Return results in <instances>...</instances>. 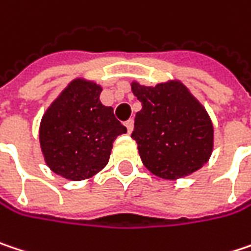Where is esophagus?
Here are the masks:
<instances>
[{
  "label": "esophagus",
  "instance_id": "1",
  "mask_svg": "<svg viewBox=\"0 0 251 251\" xmlns=\"http://www.w3.org/2000/svg\"><path fill=\"white\" fill-rule=\"evenodd\" d=\"M125 126L127 127V132L130 133V132L133 130V119H129V121H126Z\"/></svg>",
  "mask_w": 251,
  "mask_h": 251
}]
</instances>
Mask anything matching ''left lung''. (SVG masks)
I'll use <instances>...</instances> for the list:
<instances>
[{"label":"left lung","instance_id":"left-lung-1","mask_svg":"<svg viewBox=\"0 0 251 251\" xmlns=\"http://www.w3.org/2000/svg\"><path fill=\"white\" fill-rule=\"evenodd\" d=\"M142 103L132 138L144 165L164 179H178L200 170L213 152L214 129L202 104L178 80L155 87L132 83Z\"/></svg>","mask_w":251,"mask_h":251}]
</instances>
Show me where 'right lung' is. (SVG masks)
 <instances>
[{
	"instance_id": "obj_1",
	"label": "right lung",
	"mask_w": 251,
	"mask_h": 251,
	"mask_svg": "<svg viewBox=\"0 0 251 251\" xmlns=\"http://www.w3.org/2000/svg\"><path fill=\"white\" fill-rule=\"evenodd\" d=\"M102 87L73 80L46 110L40 145L53 172L72 181L93 176L109 162L113 141L126 132L110 106L100 102Z\"/></svg>"
}]
</instances>
